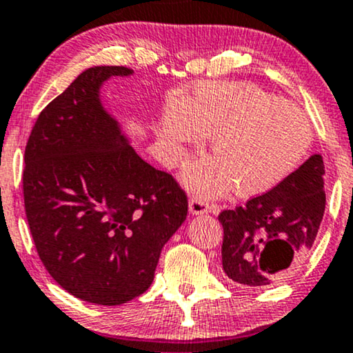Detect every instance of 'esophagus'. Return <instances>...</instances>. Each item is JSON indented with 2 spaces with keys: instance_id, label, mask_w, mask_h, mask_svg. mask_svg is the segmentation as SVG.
<instances>
[{
  "instance_id": "1",
  "label": "esophagus",
  "mask_w": 353,
  "mask_h": 353,
  "mask_svg": "<svg viewBox=\"0 0 353 353\" xmlns=\"http://www.w3.org/2000/svg\"><path fill=\"white\" fill-rule=\"evenodd\" d=\"M212 207L207 201H203L201 197H190L189 201V212L192 215H201V214H207L210 212Z\"/></svg>"
}]
</instances>
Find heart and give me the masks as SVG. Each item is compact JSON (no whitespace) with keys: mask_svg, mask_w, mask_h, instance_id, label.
<instances>
[{"mask_svg":"<svg viewBox=\"0 0 353 353\" xmlns=\"http://www.w3.org/2000/svg\"><path fill=\"white\" fill-rule=\"evenodd\" d=\"M184 105L165 112L159 138L176 161L185 144L201 143V129L214 134L217 156L194 161L182 172L185 185L203 197H219L236 184L241 195L268 192L296 171L311 148L307 113L254 83H201Z\"/></svg>","mask_w":353,"mask_h":353,"instance_id":"obj_1","label":"heart"}]
</instances>
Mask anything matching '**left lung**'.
Listing matches in <instances>:
<instances>
[{
  "instance_id": "obj_1",
  "label": "left lung",
  "mask_w": 353,
  "mask_h": 353,
  "mask_svg": "<svg viewBox=\"0 0 353 353\" xmlns=\"http://www.w3.org/2000/svg\"><path fill=\"white\" fill-rule=\"evenodd\" d=\"M324 161L314 154L278 188L220 212L222 265L228 278L250 288L288 279L312 248L325 210Z\"/></svg>"
}]
</instances>
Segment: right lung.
Masks as SVG:
<instances>
[{
	"instance_id": "add662e5",
	"label": "right lung",
	"mask_w": 353,
	"mask_h": 353,
	"mask_svg": "<svg viewBox=\"0 0 353 353\" xmlns=\"http://www.w3.org/2000/svg\"><path fill=\"white\" fill-rule=\"evenodd\" d=\"M133 70H83L42 110L24 152L26 217L42 265L67 292L118 305L154 279L163 246L188 217V195L130 146L100 88Z\"/></svg>"
}]
</instances>
